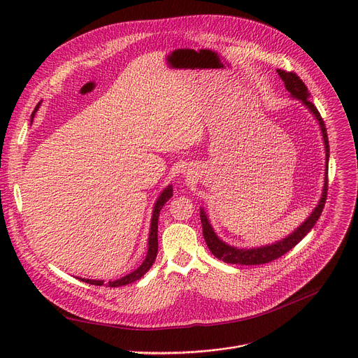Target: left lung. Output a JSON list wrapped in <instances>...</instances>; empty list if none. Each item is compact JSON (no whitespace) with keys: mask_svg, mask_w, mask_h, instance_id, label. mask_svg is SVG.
Listing matches in <instances>:
<instances>
[{"mask_svg":"<svg viewBox=\"0 0 358 358\" xmlns=\"http://www.w3.org/2000/svg\"><path fill=\"white\" fill-rule=\"evenodd\" d=\"M278 75L280 76V79L285 82V87L287 89V92L290 93V96L293 99L300 100L301 103L304 105L306 109H309V112L315 116V119L317 120L320 130H322V136H323V143H324V151H326V169H324V184H323V192L322 196L319 199V203L316 206V208L312 211V214L308 217L301 225H299L292 234H289L286 238L276 241L273 243L269 245H262L258 248H236V246H231L227 242H224L217 232L214 231L206 210L201 208L199 211V218H201V224H202V234H203V239L207 242V246L210 248L211 253L214 255L215 258H218L220 261H224L227 264H234V265H262V264H268L272 262L273 259L280 258L282 255H285L287 250H290L292 248H294L306 235L310 232V229L315 227V224L317 222V220L322 215V211L324 208L326 203V196H327V174H329V138H327V130H326V124L319 113V110L316 109V106L310 101V93L306 87V85L303 83V80L293 72H286L282 69L276 71Z\"/></svg>","mask_w":358,"mask_h":358,"instance_id":"8db88e82","label":"left lung"}]
</instances>
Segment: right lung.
I'll return each mask as SVG.
<instances>
[{
    "mask_svg": "<svg viewBox=\"0 0 358 358\" xmlns=\"http://www.w3.org/2000/svg\"><path fill=\"white\" fill-rule=\"evenodd\" d=\"M41 106V101L36 105V108L34 109L32 112V116H31V123H32V119L36 113V110L39 109ZM173 196V185L170 184L169 187H166L163 189V192L159 195L156 203H155V208H152V217H151V224H150V232H148V248H147V255H145V259L143 261V264L136 269L133 271L131 273L117 279V280H109V283L106 286H110V287H119V286H124V285H129V283H133L136 280H138L141 276L145 275V272H148V269L152 266V264H155L156 261V257H157V250H159V217H160V211L163 208L164 203ZM79 280L85 282V283H90V285H96V286H101L105 283V280H94V279H85V278H79Z\"/></svg>",
    "mask_w": 358,
    "mask_h": 358,
    "instance_id": "1",
    "label": "right lung"
}]
</instances>
